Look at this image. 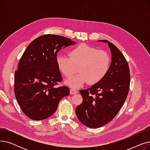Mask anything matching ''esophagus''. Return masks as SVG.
<instances>
[{
	"mask_svg": "<svg viewBox=\"0 0 150 150\" xmlns=\"http://www.w3.org/2000/svg\"><path fill=\"white\" fill-rule=\"evenodd\" d=\"M76 93H78L77 91H76V90L74 89H70V93L72 94H72H75Z\"/></svg>",
	"mask_w": 150,
	"mask_h": 150,
	"instance_id": "1",
	"label": "esophagus"
}]
</instances>
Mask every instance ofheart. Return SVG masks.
I'll list each match as a JSON object with an SVG mask.
<instances>
[{"instance_id":"obj_1","label":"heart","mask_w":150,"mask_h":150,"mask_svg":"<svg viewBox=\"0 0 150 150\" xmlns=\"http://www.w3.org/2000/svg\"><path fill=\"white\" fill-rule=\"evenodd\" d=\"M69 56L58 54L56 63L59 72L67 78L72 76L78 67L79 74L66 81L67 85L75 89L87 82L92 85L100 83L107 75L111 64V58L106 52L85 44L71 49Z\"/></svg>"}]
</instances>
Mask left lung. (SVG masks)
<instances>
[{
  "mask_svg": "<svg viewBox=\"0 0 150 150\" xmlns=\"http://www.w3.org/2000/svg\"><path fill=\"white\" fill-rule=\"evenodd\" d=\"M107 43L111 53V62L106 76L86 90H80L82 103L76 108L78 120L84 125L97 128L111 121L122 108L129 89L130 74L123 54L112 42Z\"/></svg>",
  "mask_w": 150,
  "mask_h": 150,
  "instance_id": "8db88e82",
  "label": "left lung"
}]
</instances>
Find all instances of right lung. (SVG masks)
I'll list each match as a JSON object with an SVG mask.
<instances>
[{
  "instance_id": "add662e5",
  "label": "right lung",
  "mask_w": 150,
  "mask_h": 150,
  "mask_svg": "<svg viewBox=\"0 0 150 150\" xmlns=\"http://www.w3.org/2000/svg\"><path fill=\"white\" fill-rule=\"evenodd\" d=\"M76 42L68 38L45 35L36 38L23 52L14 73V94L22 111L30 119L42 120L55 112L60 100L69 95L56 58L62 49Z\"/></svg>"
}]
</instances>
